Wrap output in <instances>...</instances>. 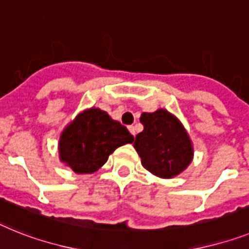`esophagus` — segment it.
Returning a JSON list of instances; mask_svg holds the SVG:
<instances>
[{
    "instance_id": "obj_1",
    "label": "esophagus",
    "mask_w": 249,
    "mask_h": 249,
    "mask_svg": "<svg viewBox=\"0 0 249 249\" xmlns=\"http://www.w3.org/2000/svg\"><path fill=\"white\" fill-rule=\"evenodd\" d=\"M128 129H129V131H130L131 134L135 135V128H134V126H133V125H130V126H128Z\"/></svg>"
}]
</instances>
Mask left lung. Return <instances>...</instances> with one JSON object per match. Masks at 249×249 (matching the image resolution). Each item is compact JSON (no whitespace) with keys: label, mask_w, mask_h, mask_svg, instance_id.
Returning a JSON list of instances; mask_svg holds the SVG:
<instances>
[{"label":"left lung","mask_w":249,"mask_h":249,"mask_svg":"<svg viewBox=\"0 0 249 249\" xmlns=\"http://www.w3.org/2000/svg\"><path fill=\"white\" fill-rule=\"evenodd\" d=\"M144 130L135 137L134 148L145 170L171 178L191 163L194 149L182 124L167 110L143 112Z\"/></svg>","instance_id":"8db88e82"}]
</instances>
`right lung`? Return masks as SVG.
I'll list each match as a JSON object with an SVG mask.
<instances>
[{
	"instance_id": "right-lung-1",
	"label": "right lung",
	"mask_w": 249,
	"mask_h": 249,
	"mask_svg": "<svg viewBox=\"0 0 249 249\" xmlns=\"http://www.w3.org/2000/svg\"><path fill=\"white\" fill-rule=\"evenodd\" d=\"M134 137L107 112L89 108L79 114L60 135L62 162L76 173H92L106 163L120 145L133 143Z\"/></svg>"
}]
</instances>
